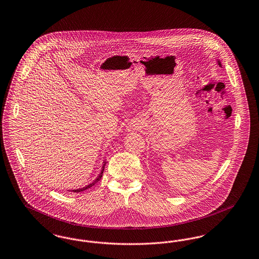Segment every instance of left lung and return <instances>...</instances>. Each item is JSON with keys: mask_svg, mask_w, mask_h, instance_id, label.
<instances>
[{"mask_svg": "<svg viewBox=\"0 0 259 259\" xmlns=\"http://www.w3.org/2000/svg\"><path fill=\"white\" fill-rule=\"evenodd\" d=\"M219 62V65H220V66H221V67H222V64H221V62L220 61H218Z\"/></svg>", "mask_w": 259, "mask_h": 259, "instance_id": "8db88e82", "label": "left lung"}]
</instances>
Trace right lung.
<instances>
[{
	"label": "right lung",
	"instance_id": "1",
	"mask_svg": "<svg viewBox=\"0 0 259 259\" xmlns=\"http://www.w3.org/2000/svg\"><path fill=\"white\" fill-rule=\"evenodd\" d=\"M105 166H106V162H104V164H103V167H102V170H101V172L99 174L98 177H97V179L93 182V183H91L90 185H87L85 187H82V188H78V189H74V190H72L73 192H81V191H84V190H87L88 188H90L91 186H93V185H95L96 183H98L99 181L101 180V178H102V176H103V172H104V170H105Z\"/></svg>",
	"mask_w": 259,
	"mask_h": 259
}]
</instances>
